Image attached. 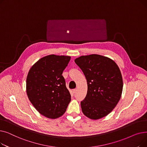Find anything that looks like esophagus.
I'll use <instances>...</instances> for the list:
<instances>
[{"mask_svg": "<svg viewBox=\"0 0 147 147\" xmlns=\"http://www.w3.org/2000/svg\"><path fill=\"white\" fill-rule=\"evenodd\" d=\"M72 91H73V94H75L76 92V91H77V90H76V89H73Z\"/></svg>", "mask_w": 147, "mask_h": 147, "instance_id": "esophagus-1", "label": "esophagus"}]
</instances>
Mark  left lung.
I'll return each instance as SVG.
<instances>
[{"mask_svg": "<svg viewBox=\"0 0 147 147\" xmlns=\"http://www.w3.org/2000/svg\"><path fill=\"white\" fill-rule=\"evenodd\" d=\"M74 61L88 84L86 96L80 103L83 113L92 120L105 117L121 96L123 83L119 67L111 58L98 54L83 55Z\"/></svg>", "mask_w": 147, "mask_h": 147, "instance_id": "1", "label": "left lung"}]
</instances>
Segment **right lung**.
I'll use <instances>...</instances> for the list:
<instances>
[{
  "mask_svg": "<svg viewBox=\"0 0 147 147\" xmlns=\"http://www.w3.org/2000/svg\"><path fill=\"white\" fill-rule=\"evenodd\" d=\"M71 57L52 55L38 59L30 68L26 79L28 98L37 111L55 119L63 115L71 95L62 75Z\"/></svg>",
  "mask_w": 147,
  "mask_h": 147,
  "instance_id": "obj_1",
  "label": "right lung"
}]
</instances>
